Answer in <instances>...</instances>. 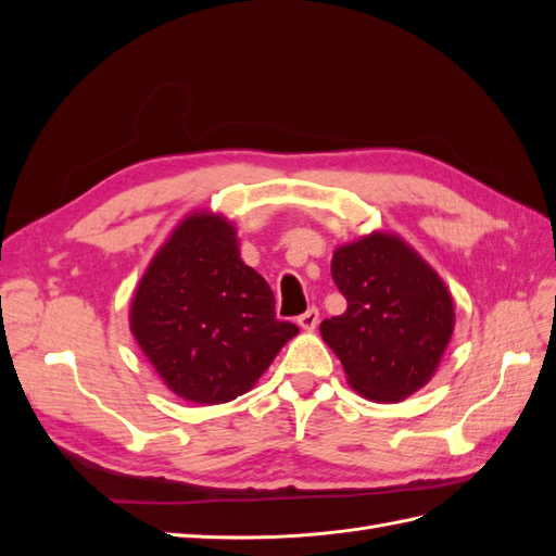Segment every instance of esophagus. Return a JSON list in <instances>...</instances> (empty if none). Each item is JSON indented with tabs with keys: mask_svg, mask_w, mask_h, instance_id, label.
Returning a JSON list of instances; mask_svg holds the SVG:
<instances>
[{
	"mask_svg": "<svg viewBox=\"0 0 556 556\" xmlns=\"http://www.w3.org/2000/svg\"><path fill=\"white\" fill-rule=\"evenodd\" d=\"M296 323H299V327H301V329H308V331H313V329L317 327V323H319V311H317L315 306H311L306 313H301V315H299Z\"/></svg>",
	"mask_w": 556,
	"mask_h": 556,
	"instance_id": "obj_1",
	"label": "esophagus"
}]
</instances>
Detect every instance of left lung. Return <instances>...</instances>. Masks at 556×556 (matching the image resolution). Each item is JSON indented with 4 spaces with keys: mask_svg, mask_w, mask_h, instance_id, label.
<instances>
[{
    "mask_svg": "<svg viewBox=\"0 0 556 556\" xmlns=\"http://www.w3.org/2000/svg\"><path fill=\"white\" fill-rule=\"evenodd\" d=\"M331 278L348 301L319 325L352 390L401 401L439 368L454 329V306L439 274L394 233L374 231L333 252Z\"/></svg>",
    "mask_w": 556,
    "mask_h": 556,
    "instance_id": "8db88e82",
    "label": "left lung"
}]
</instances>
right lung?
Here are the masks:
<instances>
[{
    "label": "right lung",
    "instance_id": "1",
    "mask_svg": "<svg viewBox=\"0 0 556 556\" xmlns=\"http://www.w3.org/2000/svg\"><path fill=\"white\" fill-rule=\"evenodd\" d=\"M129 327L164 384L204 406L245 394L299 333L276 317L268 282L243 264L237 229L213 213L188 215L157 250Z\"/></svg>",
    "mask_w": 556,
    "mask_h": 556
}]
</instances>
